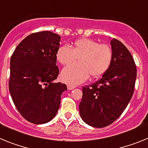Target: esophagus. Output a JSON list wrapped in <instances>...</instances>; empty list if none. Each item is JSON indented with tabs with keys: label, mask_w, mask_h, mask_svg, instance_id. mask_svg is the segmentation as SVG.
Instances as JSON below:
<instances>
[{
	"label": "esophagus",
	"mask_w": 148,
	"mask_h": 148,
	"mask_svg": "<svg viewBox=\"0 0 148 148\" xmlns=\"http://www.w3.org/2000/svg\"><path fill=\"white\" fill-rule=\"evenodd\" d=\"M67 88H68V89L69 90H72L75 88V86H71V85H68Z\"/></svg>",
	"instance_id": "esophagus-1"
}]
</instances>
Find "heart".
Returning a JSON list of instances; mask_svg holds the SVG:
<instances>
[{"label": "heart", "mask_w": 148, "mask_h": 148, "mask_svg": "<svg viewBox=\"0 0 148 148\" xmlns=\"http://www.w3.org/2000/svg\"><path fill=\"white\" fill-rule=\"evenodd\" d=\"M56 60L62 65H69L78 59L77 65L62 70L61 79L64 83L76 86L92 77H102L109 70L113 60L112 47L106 44H99L89 38H79L71 47L62 45L56 53Z\"/></svg>", "instance_id": "1"}]
</instances>
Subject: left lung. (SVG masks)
<instances>
[{
	"label": "left lung",
	"instance_id": "1",
	"mask_svg": "<svg viewBox=\"0 0 148 148\" xmlns=\"http://www.w3.org/2000/svg\"><path fill=\"white\" fill-rule=\"evenodd\" d=\"M113 60L98 81L83 87L79 114L83 121L97 128L105 127L119 119L134 92L136 66L133 56L116 38L110 42Z\"/></svg>",
	"mask_w": 148,
	"mask_h": 148
}]
</instances>
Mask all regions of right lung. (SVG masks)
Returning a JSON list of instances; mask_svg holds the SVG:
<instances>
[{"label":"right lung","instance_id":"1","mask_svg":"<svg viewBox=\"0 0 148 148\" xmlns=\"http://www.w3.org/2000/svg\"><path fill=\"white\" fill-rule=\"evenodd\" d=\"M60 36L51 31L23 39L10 60L9 90L14 104L30 123L45 124L56 115L65 84L53 83L59 75L56 53Z\"/></svg>","mask_w":148,"mask_h":148}]
</instances>
